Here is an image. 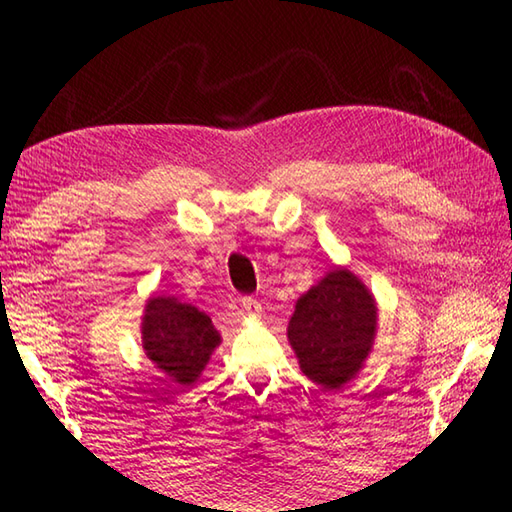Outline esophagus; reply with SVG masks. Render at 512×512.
Wrapping results in <instances>:
<instances>
[{
    "mask_svg": "<svg viewBox=\"0 0 512 512\" xmlns=\"http://www.w3.org/2000/svg\"><path fill=\"white\" fill-rule=\"evenodd\" d=\"M242 308L248 314H253V317H259V314H262V303H259L255 297H244L242 299Z\"/></svg>",
    "mask_w": 512,
    "mask_h": 512,
    "instance_id": "1",
    "label": "esophagus"
}]
</instances>
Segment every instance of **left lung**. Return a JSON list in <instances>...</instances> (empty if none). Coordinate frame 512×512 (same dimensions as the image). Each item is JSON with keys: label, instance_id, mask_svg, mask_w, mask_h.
I'll use <instances>...</instances> for the list:
<instances>
[{"label": "left lung", "instance_id": "1", "mask_svg": "<svg viewBox=\"0 0 512 512\" xmlns=\"http://www.w3.org/2000/svg\"><path fill=\"white\" fill-rule=\"evenodd\" d=\"M378 308L352 270L332 268L303 295L288 323L301 372L325 389L352 380L372 352Z\"/></svg>", "mask_w": 512, "mask_h": 512}]
</instances>
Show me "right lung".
<instances>
[{
  "instance_id": "add662e5",
  "label": "right lung",
  "mask_w": 512,
  "mask_h": 512,
  "mask_svg": "<svg viewBox=\"0 0 512 512\" xmlns=\"http://www.w3.org/2000/svg\"><path fill=\"white\" fill-rule=\"evenodd\" d=\"M140 332L149 361L178 385H193L222 341L204 312L176 297H151Z\"/></svg>"
}]
</instances>
